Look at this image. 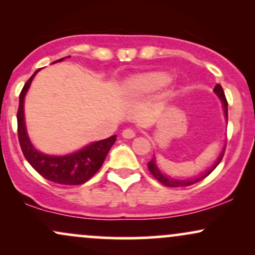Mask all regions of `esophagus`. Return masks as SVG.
Returning a JSON list of instances; mask_svg holds the SVG:
<instances>
[{
    "mask_svg": "<svg viewBox=\"0 0 255 255\" xmlns=\"http://www.w3.org/2000/svg\"><path fill=\"white\" fill-rule=\"evenodd\" d=\"M136 135V131L133 128H126V129L122 131V136L126 137V139H133L134 136Z\"/></svg>",
    "mask_w": 255,
    "mask_h": 255,
    "instance_id": "34e87169",
    "label": "esophagus"
}]
</instances>
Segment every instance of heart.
<instances>
[{
	"label": "heart",
	"mask_w": 255,
	"mask_h": 255,
	"mask_svg": "<svg viewBox=\"0 0 255 255\" xmlns=\"http://www.w3.org/2000/svg\"><path fill=\"white\" fill-rule=\"evenodd\" d=\"M170 77L165 73H148L130 81V87L135 92H153L168 85Z\"/></svg>",
	"instance_id": "obj_1"
}]
</instances>
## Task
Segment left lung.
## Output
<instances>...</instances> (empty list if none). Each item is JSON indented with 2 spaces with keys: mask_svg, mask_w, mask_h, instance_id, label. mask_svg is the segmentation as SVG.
I'll use <instances>...</instances> for the list:
<instances>
[{
  "mask_svg": "<svg viewBox=\"0 0 255 255\" xmlns=\"http://www.w3.org/2000/svg\"><path fill=\"white\" fill-rule=\"evenodd\" d=\"M215 92L217 93L218 97L222 99V102H223L224 114H225V118H227V120H228V102H227V98H225L224 91H223V89H222V86L219 84H217L215 86ZM224 152H225V147H224V150L222 151L221 156L218 157L217 162L213 164L212 168H210L209 170L205 172V174L201 175V176H199L197 178H191V180H177V178H171V177L165 176V175H163L162 172L159 171V169L157 168V165H156V163H154L153 158H152L150 162L147 163V166H148V170H150L151 174L153 175V177L156 178L157 181H159V182L162 184H164V186H166V187H188V186H192V184L199 182V181L204 180L205 177L209 176V175L211 174L213 170H215L216 166H217L219 163H221L222 158H223V156H224Z\"/></svg>",
  "mask_w": 255,
  "mask_h": 255,
  "instance_id": "obj_1",
  "label": "left lung"
}]
</instances>
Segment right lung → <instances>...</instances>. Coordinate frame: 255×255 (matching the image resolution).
Instances as JSON below:
<instances>
[{"mask_svg": "<svg viewBox=\"0 0 255 255\" xmlns=\"http://www.w3.org/2000/svg\"><path fill=\"white\" fill-rule=\"evenodd\" d=\"M57 61H63V58ZM37 73L38 71L34 72L33 75L26 81L20 92L19 108H17L16 114L17 137H19L20 147L26 160L30 163L32 168L46 180L55 183L66 184V186L83 184L101 169L108 152L115 142L116 135L93 142L83 150L68 154V156H48V154L38 152L28 140L24 122V98L30 87L32 79Z\"/></svg>", "mask_w": 255, "mask_h": 255, "instance_id": "1", "label": "right lung"}]
</instances>
